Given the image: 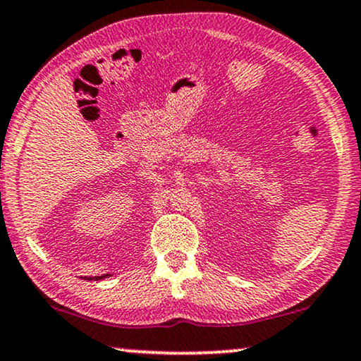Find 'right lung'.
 Here are the masks:
<instances>
[{"instance_id":"right-lung-1","label":"right lung","mask_w":361,"mask_h":361,"mask_svg":"<svg viewBox=\"0 0 361 361\" xmlns=\"http://www.w3.org/2000/svg\"><path fill=\"white\" fill-rule=\"evenodd\" d=\"M107 276H111V274H106V275H101V276H90V279H87V276H86V279L87 280H94V281H99V280H104V279H107Z\"/></svg>"}]
</instances>
